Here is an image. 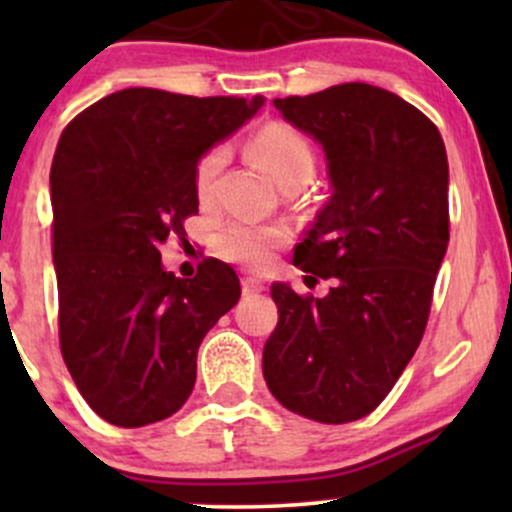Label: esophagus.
<instances>
[{"label": "esophagus", "instance_id": "34e87169", "mask_svg": "<svg viewBox=\"0 0 512 512\" xmlns=\"http://www.w3.org/2000/svg\"><path fill=\"white\" fill-rule=\"evenodd\" d=\"M264 291V284L260 279H252V276H245L243 279V293L245 296H250V293H260Z\"/></svg>", "mask_w": 512, "mask_h": 512}]
</instances>
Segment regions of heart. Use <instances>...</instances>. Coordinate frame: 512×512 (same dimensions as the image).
Masks as SVG:
<instances>
[{
    "label": "heart",
    "mask_w": 512,
    "mask_h": 512,
    "mask_svg": "<svg viewBox=\"0 0 512 512\" xmlns=\"http://www.w3.org/2000/svg\"><path fill=\"white\" fill-rule=\"evenodd\" d=\"M250 156L267 170L276 185L284 187L289 182H308L315 173V151L308 139L298 129L289 125H267L250 139ZM226 149L214 146L197 161L195 166V195L207 202L214 192V182L219 178ZM286 233L281 228L264 226L255 221H233L216 236V245L228 260L243 264V267L260 269L269 267L274 248L284 243Z\"/></svg>",
    "instance_id": "obj_1"
}]
</instances>
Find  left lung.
Here are the masks:
<instances>
[{
    "label": "left lung",
    "mask_w": 512,
    "mask_h": 512,
    "mask_svg": "<svg viewBox=\"0 0 512 512\" xmlns=\"http://www.w3.org/2000/svg\"><path fill=\"white\" fill-rule=\"evenodd\" d=\"M313 137L332 195L296 248L325 298L272 284L279 322L262 351L269 392L293 414L349 424L392 390L424 337L448 250V154L428 117L397 93L339 84L274 98Z\"/></svg>",
    "instance_id": "left-lung-1"
}]
</instances>
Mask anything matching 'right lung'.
<instances>
[{"mask_svg":"<svg viewBox=\"0 0 512 512\" xmlns=\"http://www.w3.org/2000/svg\"><path fill=\"white\" fill-rule=\"evenodd\" d=\"M262 105L122 88L62 132L50 170L60 344L81 397L108 424L173 416L195 387L199 344L238 303L226 262L204 260L180 279L158 248L199 211V158Z\"/></svg>","mask_w":512,"mask_h":512,"instance_id":"right-lung-1","label":"right lung"}]
</instances>
